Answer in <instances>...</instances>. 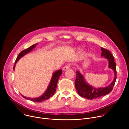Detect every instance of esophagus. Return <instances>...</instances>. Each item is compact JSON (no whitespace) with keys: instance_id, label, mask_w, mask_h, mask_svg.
Segmentation results:
<instances>
[{"instance_id":"34e87169","label":"esophagus","mask_w":129,"mask_h":129,"mask_svg":"<svg viewBox=\"0 0 129 129\" xmlns=\"http://www.w3.org/2000/svg\"><path fill=\"white\" fill-rule=\"evenodd\" d=\"M70 67V64H67V65H66L63 67V70L64 71L67 70H68V69H69Z\"/></svg>"}]
</instances>
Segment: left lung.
Instances as JSON below:
<instances>
[{
  "label": "left lung",
  "instance_id": "obj_1",
  "mask_svg": "<svg viewBox=\"0 0 129 129\" xmlns=\"http://www.w3.org/2000/svg\"><path fill=\"white\" fill-rule=\"evenodd\" d=\"M102 57H104L109 61V67L113 69L114 72V78L112 82L105 88H95L86 83L83 76L79 71H77L75 86L78 94L82 97L89 100H93L107 95L111 92L116 80V63L112 53L107 49L101 47Z\"/></svg>",
  "mask_w": 129,
  "mask_h": 129
}]
</instances>
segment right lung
Wrapping results in <instances>:
<instances>
[{"instance_id":"1","label":"right lung","mask_w":129,"mask_h":129,"mask_svg":"<svg viewBox=\"0 0 129 129\" xmlns=\"http://www.w3.org/2000/svg\"><path fill=\"white\" fill-rule=\"evenodd\" d=\"M36 44H34L31 45V46H30L29 47L22 50V51H21L20 52V53L18 55L16 61L15 62V64H16L17 61L19 60L20 58H21V57H22L24 55H25V54L28 53L29 52H30L33 48H35V47L36 46ZM15 65H14V69H15ZM62 70L61 69L59 70L56 71L53 74V76L52 77V79L51 80V81L50 82V84L46 90V91H45V92L40 97L38 98H26L25 96H23L22 95H21L24 99H27V100H29L33 102H43L44 101H45L48 99H49L50 97H51L54 93L56 92V89H57V83L58 82L59 79L60 78V77L61 76V75H62Z\"/></svg>"}]
</instances>
